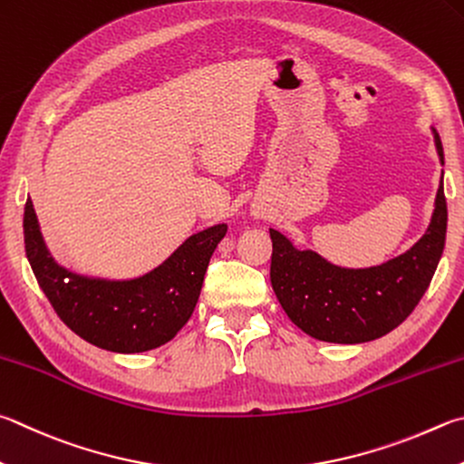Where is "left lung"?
Wrapping results in <instances>:
<instances>
[{
	"mask_svg": "<svg viewBox=\"0 0 464 464\" xmlns=\"http://www.w3.org/2000/svg\"><path fill=\"white\" fill-rule=\"evenodd\" d=\"M434 144L444 164L442 141ZM446 198L440 179L432 221L406 254L373 267H341L313 249H298L280 231L269 229V280L285 314L318 341L355 344L375 341L406 320L422 300L442 257Z\"/></svg>",
	"mask_w": 464,
	"mask_h": 464,
	"instance_id": "left-lung-1",
	"label": "left lung"
}]
</instances>
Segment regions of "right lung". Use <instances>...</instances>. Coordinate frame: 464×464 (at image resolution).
<instances>
[{
	"mask_svg": "<svg viewBox=\"0 0 464 464\" xmlns=\"http://www.w3.org/2000/svg\"><path fill=\"white\" fill-rule=\"evenodd\" d=\"M227 225L198 231L151 272L133 280L74 274L56 264L32 200L24 208L26 256L42 292L81 339L113 353H144L172 341L195 310L205 272Z\"/></svg>",
	"mask_w": 464,
	"mask_h": 464,
	"instance_id": "obj_1",
	"label": "right lung"
}]
</instances>
